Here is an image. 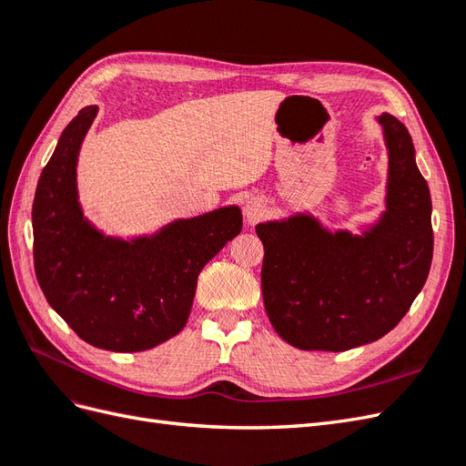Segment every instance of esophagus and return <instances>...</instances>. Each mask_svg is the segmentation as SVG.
<instances>
[{
    "label": "esophagus",
    "instance_id": "esophagus-1",
    "mask_svg": "<svg viewBox=\"0 0 466 466\" xmlns=\"http://www.w3.org/2000/svg\"><path fill=\"white\" fill-rule=\"evenodd\" d=\"M266 214V202L262 198H250L245 204V218L248 223H257Z\"/></svg>",
    "mask_w": 466,
    "mask_h": 466
}]
</instances>
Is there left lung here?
Returning a JSON list of instances; mask_svg holds the SVG:
<instances>
[{
  "mask_svg": "<svg viewBox=\"0 0 466 466\" xmlns=\"http://www.w3.org/2000/svg\"><path fill=\"white\" fill-rule=\"evenodd\" d=\"M377 122L389 151L385 211L361 235L329 231L311 214L257 225L268 319L299 350L346 351L379 340L397 327L428 279V182L406 126L387 112Z\"/></svg>",
  "mask_w": 466,
  "mask_h": 466,
  "instance_id": "obj_1",
  "label": "left lung"
}]
</instances>
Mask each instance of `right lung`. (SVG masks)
I'll use <instances>...</instances> for the list:
<instances>
[{"mask_svg":"<svg viewBox=\"0 0 466 466\" xmlns=\"http://www.w3.org/2000/svg\"><path fill=\"white\" fill-rule=\"evenodd\" d=\"M96 110H79L42 168L33 202L35 272L50 307L81 340L144 351L185 329L198 274L241 233L243 214L225 206L130 241L98 231L77 196V155Z\"/></svg>","mask_w":466,"mask_h":466,"instance_id":"right-lung-1","label":"right lung"}]
</instances>
